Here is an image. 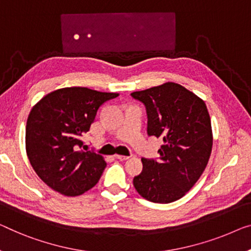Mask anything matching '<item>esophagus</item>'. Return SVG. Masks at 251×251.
I'll return each mask as SVG.
<instances>
[{"label": "esophagus", "mask_w": 251, "mask_h": 251, "mask_svg": "<svg viewBox=\"0 0 251 251\" xmlns=\"http://www.w3.org/2000/svg\"><path fill=\"white\" fill-rule=\"evenodd\" d=\"M116 159L121 160V161H126V160L129 159V156H126V155H119V154H116L115 155Z\"/></svg>", "instance_id": "obj_1"}]
</instances>
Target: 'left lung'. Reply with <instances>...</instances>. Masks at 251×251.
Segmentation results:
<instances>
[{
	"instance_id": "obj_1",
	"label": "left lung",
	"mask_w": 251,
	"mask_h": 251,
	"mask_svg": "<svg viewBox=\"0 0 251 251\" xmlns=\"http://www.w3.org/2000/svg\"><path fill=\"white\" fill-rule=\"evenodd\" d=\"M130 96L147 108L149 135L163 141L158 161L142 159L143 170L134 177V187L150 201L171 203L196 184L207 166L213 134L206 104L174 82Z\"/></svg>"
}]
</instances>
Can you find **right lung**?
I'll return each instance as SVG.
<instances>
[{"label": "right lung", "instance_id": "right-lung-1", "mask_svg": "<svg viewBox=\"0 0 251 251\" xmlns=\"http://www.w3.org/2000/svg\"><path fill=\"white\" fill-rule=\"evenodd\" d=\"M116 97L118 93L63 88L32 107L25 126V151L38 177L55 192L77 196L99 181L107 163L93 151L80 150L85 147L81 137L89 132L99 107Z\"/></svg>", "mask_w": 251, "mask_h": 251}]
</instances>
